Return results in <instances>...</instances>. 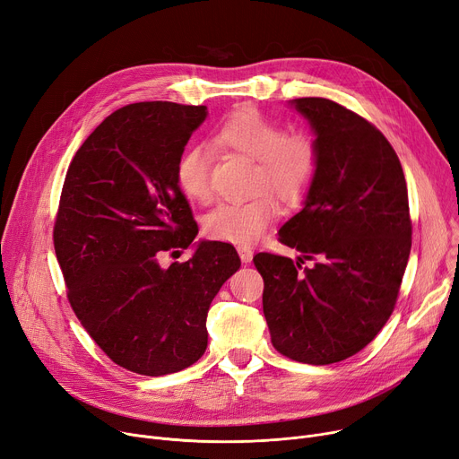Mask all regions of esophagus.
<instances>
[{
    "label": "esophagus",
    "mask_w": 459,
    "mask_h": 459,
    "mask_svg": "<svg viewBox=\"0 0 459 459\" xmlns=\"http://www.w3.org/2000/svg\"><path fill=\"white\" fill-rule=\"evenodd\" d=\"M237 252H238V255H240V261H242V263H250V261H252V257H254V252H252V248H250V247H238V248H237Z\"/></svg>",
    "instance_id": "obj_1"
}]
</instances>
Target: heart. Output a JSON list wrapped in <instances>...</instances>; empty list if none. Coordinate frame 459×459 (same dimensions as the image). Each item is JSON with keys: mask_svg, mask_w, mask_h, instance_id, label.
Here are the masks:
<instances>
[{"mask_svg": "<svg viewBox=\"0 0 459 459\" xmlns=\"http://www.w3.org/2000/svg\"><path fill=\"white\" fill-rule=\"evenodd\" d=\"M217 139L254 159L255 188H271L285 204L299 202L309 188L316 167V143L306 131H289L261 115L254 107H240L219 127ZM176 179L185 196L196 202L211 198V150L205 144L188 146L178 160ZM276 214V202L266 191L238 202L214 207L204 222L211 238L252 245Z\"/></svg>", "mask_w": 459, "mask_h": 459, "instance_id": "b5f03b06", "label": "heart"}]
</instances>
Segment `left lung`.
Returning a JSON list of instances; mask_svg holds the SVG:
<instances>
[{
    "label": "left lung",
    "mask_w": 459,
    "mask_h": 459,
    "mask_svg": "<svg viewBox=\"0 0 459 459\" xmlns=\"http://www.w3.org/2000/svg\"><path fill=\"white\" fill-rule=\"evenodd\" d=\"M309 124L316 174L302 209L278 231L302 255L257 254L263 313L283 356L330 365L358 354L394 309L411 250L408 186L398 155L359 115L326 98L289 101ZM304 258H316L300 272Z\"/></svg>",
    "instance_id": "obj_1"
}]
</instances>
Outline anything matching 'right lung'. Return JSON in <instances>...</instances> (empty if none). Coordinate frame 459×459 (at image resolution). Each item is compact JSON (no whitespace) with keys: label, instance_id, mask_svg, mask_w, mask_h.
<instances>
[{"label":"right lung","instance_id":"right-lung-1","mask_svg":"<svg viewBox=\"0 0 459 459\" xmlns=\"http://www.w3.org/2000/svg\"><path fill=\"white\" fill-rule=\"evenodd\" d=\"M205 105L141 101L107 117L72 159L53 230L68 300L117 365L165 376L207 348V311L240 266L237 250L198 240L176 179L178 160ZM193 246L169 269L163 251Z\"/></svg>","mask_w":459,"mask_h":459}]
</instances>
